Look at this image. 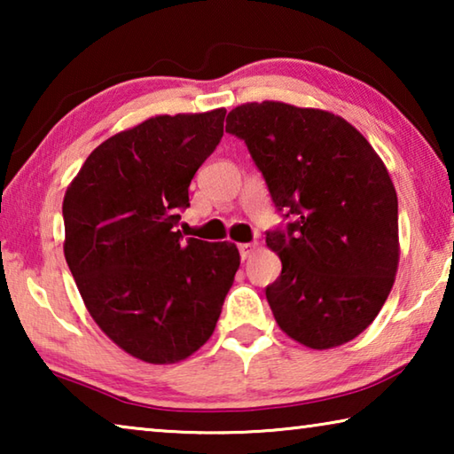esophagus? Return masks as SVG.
Returning a JSON list of instances; mask_svg holds the SVG:
<instances>
[{"label": "esophagus", "mask_w": 454, "mask_h": 454, "mask_svg": "<svg viewBox=\"0 0 454 454\" xmlns=\"http://www.w3.org/2000/svg\"><path fill=\"white\" fill-rule=\"evenodd\" d=\"M238 250H240V258L246 260L250 258L256 252V242H246V244H238Z\"/></svg>", "instance_id": "1"}]
</instances>
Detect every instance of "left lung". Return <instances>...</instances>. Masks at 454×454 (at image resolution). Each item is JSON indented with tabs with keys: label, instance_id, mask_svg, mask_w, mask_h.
<instances>
[{
	"label": "left lung",
	"instance_id": "1",
	"mask_svg": "<svg viewBox=\"0 0 454 454\" xmlns=\"http://www.w3.org/2000/svg\"><path fill=\"white\" fill-rule=\"evenodd\" d=\"M226 132L246 144L284 226L266 232L282 272L266 286L278 326L309 348L358 336L398 266V200L366 137L330 112L244 104Z\"/></svg>",
	"mask_w": 454,
	"mask_h": 454
}]
</instances>
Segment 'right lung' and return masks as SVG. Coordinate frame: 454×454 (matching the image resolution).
I'll return each instance as SVG.
<instances>
[{
  "mask_svg": "<svg viewBox=\"0 0 454 454\" xmlns=\"http://www.w3.org/2000/svg\"><path fill=\"white\" fill-rule=\"evenodd\" d=\"M226 110L156 116L112 136L64 198V254L91 318L128 355L178 363L212 336L240 266L230 242L184 240L188 186Z\"/></svg>",
  "mask_w": 454,
  "mask_h": 454,
  "instance_id": "add662e5",
  "label": "right lung"
}]
</instances>
